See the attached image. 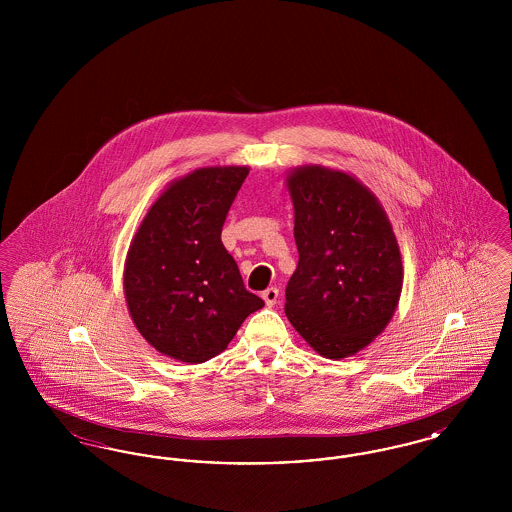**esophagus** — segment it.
Wrapping results in <instances>:
<instances>
[{
	"mask_svg": "<svg viewBox=\"0 0 512 512\" xmlns=\"http://www.w3.org/2000/svg\"><path fill=\"white\" fill-rule=\"evenodd\" d=\"M278 288H268L263 292V299H265V303H267L268 307H272V305H276V301H278Z\"/></svg>",
	"mask_w": 512,
	"mask_h": 512,
	"instance_id": "obj_1",
	"label": "esophagus"
}]
</instances>
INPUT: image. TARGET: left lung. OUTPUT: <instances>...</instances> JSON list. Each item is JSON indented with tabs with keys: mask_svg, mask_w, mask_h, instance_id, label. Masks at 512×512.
I'll use <instances>...</instances> for the list:
<instances>
[{
	"mask_svg": "<svg viewBox=\"0 0 512 512\" xmlns=\"http://www.w3.org/2000/svg\"><path fill=\"white\" fill-rule=\"evenodd\" d=\"M299 263L284 311L318 355L343 359L380 336L403 290L390 219L361 180L322 165L286 176Z\"/></svg>",
	"mask_w": 512,
	"mask_h": 512,
	"instance_id": "left-lung-1",
	"label": "left lung"
}]
</instances>
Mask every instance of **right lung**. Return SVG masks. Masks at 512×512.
<instances>
[{"mask_svg":"<svg viewBox=\"0 0 512 512\" xmlns=\"http://www.w3.org/2000/svg\"><path fill=\"white\" fill-rule=\"evenodd\" d=\"M249 167H203L172 180L147 209L124 263V297L138 332L174 361L222 353L265 301L247 292L220 242Z\"/></svg>","mask_w":512,"mask_h":512,"instance_id":"right-lung-1","label":"right lung"}]
</instances>
